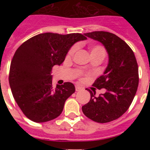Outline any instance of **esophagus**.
Returning a JSON list of instances; mask_svg holds the SVG:
<instances>
[{"mask_svg": "<svg viewBox=\"0 0 150 150\" xmlns=\"http://www.w3.org/2000/svg\"><path fill=\"white\" fill-rule=\"evenodd\" d=\"M75 88H76V91H80V90L82 89L81 87L78 86H75Z\"/></svg>", "mask_w": 150, "mask_h": 150, "instance_id": "34e87169", "label": "esophagus"}]
</instances>
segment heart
Here are the masks:
<instances>
[{
    "mask_svg": "<svg viewBox=\"0 0 150 150\" xmlns=\"http://www.w3.org/2000/svg\"><path fill=\"white\" fill-rule=\"evenodd\" d=\"M78 49V45H74L70 49V50L67 52V58H71L73 55L75 54V52H76ZM90 50V54H91V56L92 55H101V56L104 57L105 55V51H104V49L101 46H99V45H93V46H91L89 47Z\"/></svg>",
    "mask_w": 150,
    "mask_h": 150,
    "instance_id": "heart-1",
    "label": "heart"
}]
</instances>
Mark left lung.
<instances>
[{"label": "left lung", "mask_w": 150, "mask_h": 150, "mask_svg": "<svg viewBox=\"0 0 150 150\" xmlns=\"http://www.w3.org/2000/svg\"><path fill=\"white\" fill-rule=\"evenodd\" d=\"M85 35L104 45L109 62L104 74L93 84L98 89L105 88V93L97 97L95 90L87 89L91 99L82 110L96 122H109L122 116L133 101L139 83L137 60L130 46L116 34L93 31Z\"/></svg>", "instance_id": "obj_1"}]
</instances>
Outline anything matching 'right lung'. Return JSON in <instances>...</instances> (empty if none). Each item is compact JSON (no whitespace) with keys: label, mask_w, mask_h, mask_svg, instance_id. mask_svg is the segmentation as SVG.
<instances>
[{"label":"right lung","mask_w":150,"mask_h":150,"mask_svg":"<svg viewBox=\"0 0 150 150\" xmlns=\"http://www.w3.org/2000/svg\"><path fill=\"white\" fill-rule=\"evenodd\" d=\"M87 38L79 33H43L21 45L12 59L9 83L13 98L25 116L35 122H45L62 113L65 100L75 91L64 83L54 88L52 69L64 61L75 43Z\"/></svg>","instance_id":"obj_1"}]
</instances>
